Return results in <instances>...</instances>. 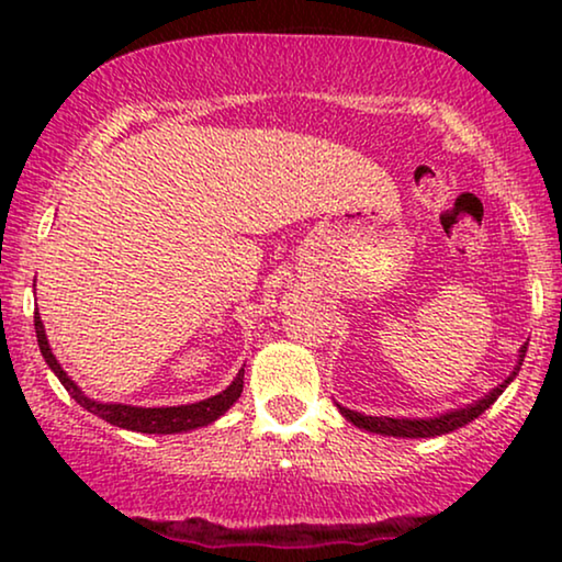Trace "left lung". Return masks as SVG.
<instances>
[{"label":"left lung","instance_id":"8db88e82","mask_svg":"<svg viewBox=\"0 0 562 562\" xmlns=\"http://www.w3.org/2000/svg\"><path fill=\"white\" fill-rule=\"evenodd\" d=\"M525 352H527V345H521L519 350V366L521 360H525ZM519 366L514 368L509 379L504 383H498V386L486 394L483 398H479L475 404H468L463 409H456V412H448V414H440V417H429V419H394V417H366V414L360 412H352V409H345V406L337 404V409L348 422L352 425L360 427V429H368V432H375V435H391V437H437V435H448L452 429L468 425V422H473L479 414H483L488 409L491 404L496 402L498 396H502V391L509 386L514 381V375L519 373Z\"/></svg>","mask_w":562,"mask_h":562}]
</instances>
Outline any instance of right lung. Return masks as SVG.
Segmentation results:
<instances>
[{
    "instance_id": "1",
    "label": "right lung",
    "mask_w": 562,
    "mask_h": 562,
    "mask_svg": "<svg viewBox=\"0 0 562 562\" xmlns=\"http://www.w3.org/2000/svg\"><path fill=\"white\" fill-rule=\"evenodd\" d=\"M35 335H37V345H41L45 363H48L50 371L58 375V381L64 383L68 394L76 398V404H81L83 409L97 414V417L110 422V425L122 427V429H133V432L176 435V432H189V429L212 425V422L220 419L222 414H225L243 394L245 368H240V373L235 375V381L229 383L222 394L204 398V402H196V404L156 406V409H143V406H130V404H102V402H94V398H89L87 394H81V389L76 386L71 379H68L66 371L56 360V356L50 352L48 337H45L41 314L37 312H35Z\"/></svg>"
}]
</instances>
